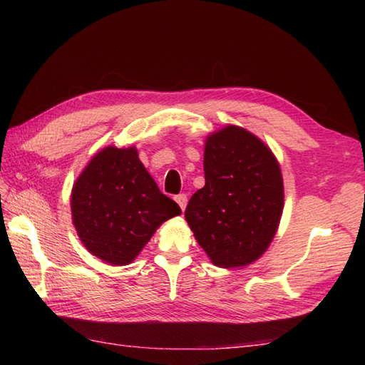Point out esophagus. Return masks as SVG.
I'll return each instance as SVG.
<instances>
[{"label":"esophagus","mask_w":365,"mask_h":365,"mask_svg":"<svg viewBox=\"0 0 365 365\" xmlns=\"http://www.w3.org/2000/svg\"><path fill=\"white\" fill-rule=\"evenodd\" d=\"M175 202L178 204V207L185 210V207H187V195H178L175 196Z\"/></svg>","instance_id":"esophagus-1"}]
</instances>
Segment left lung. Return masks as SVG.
<instances>
[{"mask_svg": "<svg viewBox=\"0 0 365 365\" xmlns=\"http://www.w3.org/2000/svg\"><path fill=\"white\" fill-rule=\"evenodd\" d=\"M204 188L185 210L213 265L240 268L260 259L284 210V182L269 147L250 130L226 125L207 136Z\"/></svg>", "mask_w": 365, "mask_h": 365, "instance_id": "1", "label": "left lung"}]
</instances>
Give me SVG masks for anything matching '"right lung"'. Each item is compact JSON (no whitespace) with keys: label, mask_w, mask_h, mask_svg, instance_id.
<instances>
[{"label":"right lung","mask_w":365,"mask_h":365,"mask_svg":"<svg viewBox=\"0 0 365 365\" xmlns=\"http://www.w3.org/2000/svg\"><path fill=\"white\" fill-rule=\"evenodd\" d=\"M71 208L84 247L114 267L133 262L161 224L182 213L158 190L135 145L97 152L73 183Z\"/></svg>","instance_id":"1"}]
</instances>
